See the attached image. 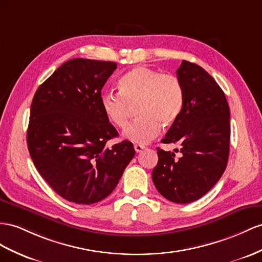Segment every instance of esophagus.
<instances>
[{"label":"esophagus","instance_id":"obj_1","mask_svg":"<svg viewBox=\"0 0 262 262\" xmlns=\"http://www.w3.org/2000/svg\"><path fill=\"white\" fill-rule=\"evenodd\" d=\"M134 148H135V150H136V152H140L142 151L144 148H145V146H143V145H138V144H136L135 146H134Z\"/></svg>","mask_w":262,"mask_h":262}]
</instances>
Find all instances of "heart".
<instances>
[{"label":"heart","instance_id":"1","mask_svg":"<svg viewBox=\"0 0 262 262\" xmlns=\"http://www.w3.org/2000/svg\"><path fill=\"white\" fill-rule=\"evenodd\" d=\"M118 94L104 92L100 106L106 118L118 128L128 123L129 107L138 116L124 130V137L145 144L158 135L164 126L173 124L184 107V89L170 74L138 66L126 72L117 83Z\"/></svg>","mask_w":262,"mask_h":262}]
</instances>
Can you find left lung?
I'll list each match as a JSON object with an SVG mask.
<instances>
[{
  "label": "left lung",
  "instance_id": "1",
  "mask_svg": "<svg viewBox=\"0 0 262 262\" xmlns=\"http://www.w3.org/2000/svg\"><path fill=\"white\" fill-rule=\"evenodd\" d=\"M177 78L184 107L162 139L179 144L180 157L157 148L154 185L172 203L189 204L209 191L227 167L230 145V111L225 93L203 67L183 61ZM177 152V150H175Z\"/></svg>",
  "mask_w": 262,
  "mask_h": 262
}]
</instances>
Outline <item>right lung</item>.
I'll return each instance as SVG.
<instances>
[{"instance_id":"obj_1","label":"right lung","mask_w":262,"mask_h":262,"mask_svg":"<svg viewBox=\"0 0 262 262\" xmlns=\"http://www.w3.org/2000/svg\"><path fill=\"white\" fill-rule=\"evenodd\" d=\"M116 63L74 58L38 87L32 100L28 147L36 169L62 198L79 205L105 199L135 155L128 140L106 147L118 133L100 95Z\"/></svg>"}]
</instances>
